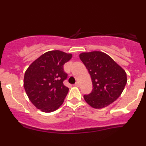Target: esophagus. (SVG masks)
Segmentation results:
<instances>
[{
    "label": "esophagus",
    "instance_id": "34e87169",
    "mask_svg": "<svg viewBox=\"0 0 146 146\" xmlns=\"http://www.w3.org/2000/svg\"><path fill=\"white\" fill-rule=\"evenodd\" d=\"M75 86H77V87H78L79 86H80V84H79L78 82H77L75 84Z\"/></svg>",
    "mask_w": 146,
    "mask_h": 146
}]
</instances>
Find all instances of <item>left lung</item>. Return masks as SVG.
Listing matches in <instances>:
<instances>
[{
  "label": "left lung",
  "mask_w": 146,
  "mask_h": 146,
  "mask_svg": "<svg viewBox=\"0 0 146 146\" xmlns=\"http://www.w3.org/2000/svg\"><path fill=\"white\" fill-rule=\"evenodd\" d=\"M80 58L91 78L93 89L84 95L85 101L95 108H102L115 102L127 83L124 70L101 51L82 53Z\"/></svg>",
  "instance_id": "1"
}]
</instances>
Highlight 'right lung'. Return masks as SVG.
Segmentation results:
<instances>
[{
    "mask_svg": "<svg viewBox=\"0 0 146 146\" xmlns=\"http://www.w3.org/2000/svg\"><path fill=\"white\" fill-rule=\"evenodd\" d=\"M71 57L70 53L58 50L48 51L27 68L24 77L25 90L37 108L51 113L62 104L68 92L63 83L68 77L64 64Z\"/></svg>",
    "mask_w": 146,
    "mask_h": 146,
    "instance_id": "obj_1",
    "label": "right lung"
}]
</instances>
